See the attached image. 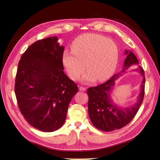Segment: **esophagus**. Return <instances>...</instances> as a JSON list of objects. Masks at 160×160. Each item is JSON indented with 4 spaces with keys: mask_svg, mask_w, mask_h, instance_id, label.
<instances>
[{
    "mask_svg": "<svg viewBox=\"0 0 160 160\" xmlns=\"http://www.w3.org/2000/svg\"><path fill=\"white\" fill-rule=\"evenodd\" d=\"M78 89H79L80 91H85L86 90V88L85 87H83V86H79Z\"/></svg>",
    "mask_w": 160,
    "mask_h": 160,
    "instance_id": "esophagus-1",
    "label": "esophagus"
}]
</instances>
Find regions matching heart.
Listing matches in <instances>:
<instances>
[{
  "instance_id": "obj_1",
  "label": "heart",
  "mask_w": 160,
  "mask_h": 160,
  "mask_svg": "<svg viewBox=\"0 0 160 160\" xmlns=\"http://www.w3.org/2000/svg\"><path fill=\"white\" fill-rule=\"evenodd\" d=\"M72 52L64 51L62 62L69 77L77 80L85 69V83L105 82L115 72L119 62V48L114 41L97 33L78 36L72 44ZM86 67H85V65Z\"/></svg>"
}]
</instances>
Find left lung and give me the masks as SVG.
Listing matches in <instances>:
<instances>
[{
  "label": "left lung",
  "mask_w": 160,
  "mask_h": 160,
  "mask_svg": "<svg viewBox=\"0 0 160 160\" xmlns=\"http://www.w3.org/2000/svg\"><path fill=\"white\" fill-rule=\"evenodd\" d=\"M127 58L124 60L122 71L114 75L108 82L88 89V110L92 124L98 129L103 131H112L127 125L138 112L142 102L145 93V74L142 67L133 52L125 50ZM132 66H136L132 71H138L144 77L140 85V93L135 104L127 108L120 107L111 99V93L115 85V81Z\"/></svg>",
  "instance_id": "8db88e82"
}]
</instances>
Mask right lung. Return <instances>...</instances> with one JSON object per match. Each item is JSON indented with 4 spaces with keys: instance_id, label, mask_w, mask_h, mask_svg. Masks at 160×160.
Returning <instances> with one entry per match:
<instances>
[{
    "instance_id": "right-lung-1",
    "label": "right lung",
    "mask_w": 160,
    "mask_h": 160,
    "mask_svg": "<svg viewBox=\"0 0 160 160\" xmlns=\"http://www.w3.org/2000/svg\"><path fill=\"white\" fill-rule=\"evenodd\" d=\"M64 46L56 36L38 40L19 62L15 92L26 121L44 132L58 130L65 122L77 85L64 72Z\"/></svg>"
}]
</instances>
